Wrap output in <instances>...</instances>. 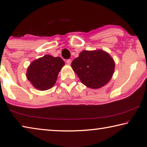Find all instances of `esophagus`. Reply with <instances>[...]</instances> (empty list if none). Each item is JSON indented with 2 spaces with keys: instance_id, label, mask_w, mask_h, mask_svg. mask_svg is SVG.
Wrapping results in <instances>:
<instances>
[{
  "instance_id": "1",
  "label": "esophagus",
  "mask_w": 147,
  "mask_h": 147,
  "mask_svg": "<svg viewBox=\"0 0 147 147\" xmlns=\"http://www.w3.org/2000/svg\"><path fill=\"white\" fill-rule=\"evenodd\" d=\"M66 62H67V63L68 65H71L72 61H71V59H67V61H66Z\"/></svg>"
}]
</instances>
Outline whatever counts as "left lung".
<instances>
[{"label": "left lung", "instance_id": "1", "mask_svg": "<svg viewBox=\"0 0 147 147\" xmlns=\"http://www.w3.org/2000/svg\"><path fill=\"white\" fill-rule=\"evenodd\" d=\"M71 67L82 83L89 88L98 89L111 80L115 62L108 53L102 50L84 51L73 61Z\"/></svg>", "mask_w": 147, "mask_h": 147}]
</instances>
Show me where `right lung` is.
I'll return each instance as SVG.
<instances>
[{"label": "right lung", "mask_w": 147, "mask_h": 147, "mask_svg": "<svg viewBox=\"0 0 147 147\" xmlns=\"http://www.w3.org/2000/svg\"><path fill=\"white\" fill-rule=\"evenodd\" d=\"M64 65V61L59 57L45 55L32 62L27 69L26 77L35 88L45 91L55 84Z\"/></svg>", "instance_id": "add662e5"}]
</instances>
